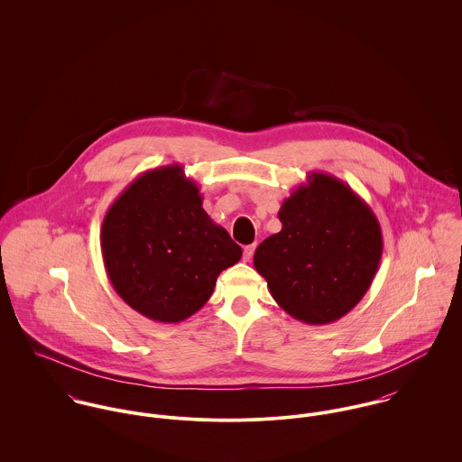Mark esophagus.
Returning a JSON list of instances; mask_svg holds the SVG:
<instances>
[{"label": "esophagus", "mask_w": 462, "mask_h": 462, "mask_svg": "<svg viewBox=\"0 0 462 462\" xmlns=\"http://www.w3.org/2000/svg\"><path fill=\"white\" fill-rule=\"evenodd\" d=\"M254 245H247V247H244V262H251V258H253V254H254Z\"/></svg>", "instance_id": "obj_1"}]
</instances>
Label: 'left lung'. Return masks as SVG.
<instances>
[{"label":"left lung","mask_w":462,"mask_h":462,"mask_svg":"<svg viewBox=\"0 0 462 462\" xmlns=\"http://www.w3.org/2000/svg\"><path fill=\"white\" fill-rule=\"evenodd\" d=\"M277 217L282 229L254 253L273 300L310 326L339 320L365 297L381 263L375 213L341 180L310 172Z\"/></svg>","instance_id":"left-lung-1"}]
</instances>
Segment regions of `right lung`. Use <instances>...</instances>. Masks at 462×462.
Masks as SVG:
<instances>
[{
	"label": "right lung",
	"mask_w": 462,
	"mask_h": 462,
	"mask_svg": "<svg viewBox=\"0 0 462 462\" xmlns=\"http://www.w3.org/2000/svg\"><path fill=\"white\" fill-rule=\"evenodd\" d=\"M101 253L119 297L162 324L198 313L220 272L242 258L178 163L140 174L114 200L103 218Z\"/></svg>",
	"instance_id": "right-lung-1"
}]
</instances>
